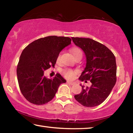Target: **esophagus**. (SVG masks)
Instances as JSON below:
<instances>
[{
  "mask_svg": "<svg viewBox=\"0 0 133 133\" xmlns=\"http://www.w3.org/2000/svg\"><path fill=\"white\" fill-rule=\"evenodd\" d=\"M67 83H69V84H71V85H74V84H76V83H75V82H71V81H67Z\"/></svg>",
  "mask_w": 133,
  "mask_h": 133,
  "instance_id": "esophagus-1",
  "label": "esophagus"
}]
</instances>
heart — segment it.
<instances>
[{
    "instance_id": "1",
    "label": "heart",
    "mask_w": 133,
    "mask_h": 133,
    "mask_svg": "<svg viewBox=\"0 0 133 133\" xmlns=\"http://www.w3.org/2000/svg\"><path fill=\"white\" fill-rule=\"evenodd\" d=\"M71 53L73 54V55L74 57H75L76 55H77L79 53H82V51L80 50L78 48H73L71 50ZM60 58V56H58V57L57 58V60H59ZM63 75L64 76L67 78H69V79H72L75 77V71H74L72 70H70V69H67V70H64L63 71Z\"/></svg>"
}]
</instances>
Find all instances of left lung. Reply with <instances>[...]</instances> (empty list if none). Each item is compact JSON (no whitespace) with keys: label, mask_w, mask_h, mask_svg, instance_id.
Listing matches in <instances>:
<instances>
[{"label":"left lung","mask_w":133,"mask_h":133,"mask_svg":"<svg viewBox=\"0 0 133 133\" xmlns=\"http://www.w3.org/2000/svg\"><path fill=\"white\" fill-rule=\"evenodd\" d=\"M71 39L76 46L82 49L86 57L85 67L78 79L90 80L91 83L90 87L80 84L82 91L75 98L85 107L97 106L107 98L116 83V57L106 46L93 39Z\"/></svg>","instance_id":"obj_1"}]
</instances>
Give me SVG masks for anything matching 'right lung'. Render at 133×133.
<instances>
[{
    "mask_svg": "<svg viewBox=\"0 0 133 133\" xmlns=\"http://www.w3.org/2000/svg\"><path fill=\"white\" fill-rule=\"evenodd\" d=\"M71 40L68 37L50 36L33 42L22 51L17 76L20 90L29 102L46 104L54 98L60 85L66 82L60 74L52 79L44 76V71L55 66L60 51Z\"/></svg>",
    "mask_w": 133,
    "mask_h": 133,
    "instance_id": "obj_1",
    "label": "right lung"
}]
</instances>
